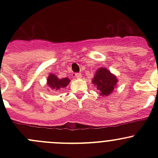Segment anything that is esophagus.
Returning <instances> with one entry per match:
<instances>
[{"label": "esophagus", "instance_id": "34e87169", "mask_svg": "<svg viewBox=\"0 0 158 158\" xmlns=\"http://www.w3.org/2000/svg\"><path fill=\"white\" fill-rule=\"evenodd\" d=\"M75 76H76V77L77 78V79H80L81 77H82V74H81L80 73H77L75 74Z\"/></svg>", "mask_w": 158, "mask_h": 158}]
</instances>
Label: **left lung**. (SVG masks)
Listing matches in <instances>:
<instances>
[{
    "label": "left lung",
    "instance_id": "1",
    "mask_svg": "<svg viewBox=\"0 0 158 158\" xmlns=\"http://www.w3.org/2000/svg\"><path fill=\"white\" fill-rule=\"evenodd\" d=\"M92 82L96 87L98 93L102 96H108L117 85V78L109 69L99 68L95 72Z\"/></svg>",
    "mask_w": 158,
    "mask_h": 158
}]
</instances>
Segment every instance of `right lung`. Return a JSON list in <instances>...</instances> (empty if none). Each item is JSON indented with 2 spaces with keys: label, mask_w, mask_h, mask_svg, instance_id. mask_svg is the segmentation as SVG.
I'll return each instance as SVG.
<instances>
[{
  "label": "right lung",
  "mask_w": 158,
  "mask_h": 158,
  "mask_svg": "<svg viewBox=\"0 0 158 158\" xmlns=\"http://www.w3.org/2000/svg\"><path fill=\"white\" fill-rule=\"evenodd\" d=\"M70 80L68 78L59 79L56 75L49 74L47 78V86H49V88H50L52 90L57 92L61 89L67 86Z\"/></svg>",
  "instance_id": "1"
}]
</instances>
